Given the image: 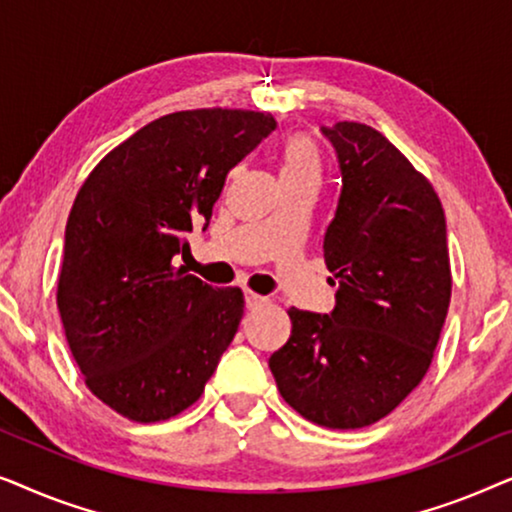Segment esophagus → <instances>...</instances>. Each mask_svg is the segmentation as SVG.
<instances>
[{
    "label": "esophagus",
    "mask_w": 512,
    "mask_h": 512,
    "mask_svg": "<svg viewBox=\"0 0 512 512\" xmlns=\"http://www.w3.org/2000/svg\"><path fill=\"white\" fill-rule=\"evenodd\" d=\"M244 300H247V307L249 310H256V307H261V305H265L268 303V298L265 296H258V293H254V291H244Z\"/></svg>",
    "instance_id": "obj_1"
}]
</instances>
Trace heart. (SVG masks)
I'll return each mask as SVG.
<instances>
[{
  "instance_id": "b5f03b06",
  "label": "heart",
  "mask_w": 512,
  "mask_h": 512,
  "mask_svg": "<svg viewBox=\"0 0 512 512\" xmlns=\"http://www.w3.org/2000/svg\"><path fill=\"white\" fill-rule=\"evenodd\" d=\"M321 172H324V160H321L319 146L307 135H293L286 139L279 149V177L282 184L293 181H314L319 184Z\"/></svg>"
}]
</instances>
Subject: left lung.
Masks as SVG:
<instances>
[{"label":"left lung","mask_w":512,"mask_h":512,"mask_svg":"<svg viewBox=\"0 0 512 512\" xmlns=\"http://www.w3.org/2000/svg\"><path fill=\"white\" fill-rule=\"evenodd\" d=\"M321 132L342 174L324 237L338 293L331 314L291 307V338L270 370L305 419L363 429L396 410L431 366L452 296L445 212L382 132L354 121Z\"/></svg>","instance_id":"left-lung-1"}]
</instances>
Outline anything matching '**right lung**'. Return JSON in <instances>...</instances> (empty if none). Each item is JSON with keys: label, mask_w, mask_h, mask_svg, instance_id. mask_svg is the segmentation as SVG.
I'll use <instances>...</instances> for the list:
<instances>
[{"label": "right lung", "mask_w": 512, "mask_h": 512, "mask_svg": "<svg viewBox=\"0 0 512 512\" xmlns=\"http://www.w3.org/2000/svg\"><path fill=\"white\" fill-rule=\"evenodd\" d=\"M275 118L247 109L160 116L104 156L65 230L58 310L86 387L132 422L198 401L244 314L242 289H214L172 258L205 230L228 172Z\"/></svg>", "instance_id": "add662e5"}]
</instances>
